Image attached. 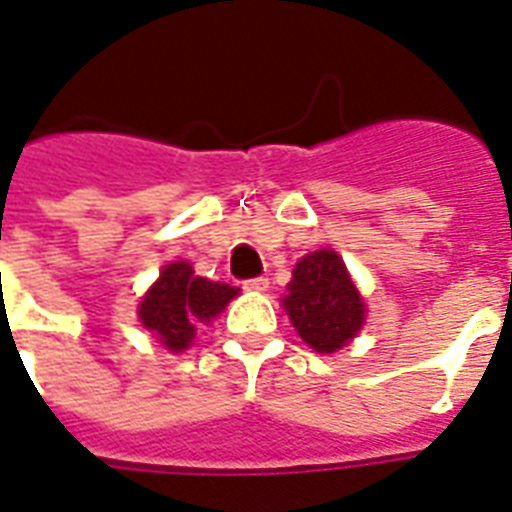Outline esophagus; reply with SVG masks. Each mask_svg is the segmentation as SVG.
<instances>
[{
	"label": "esophagus",
	"mask_w": 512,
	"mask_h": 512,
	"mask_svg": "<svg viewBox=\"0 0 512 512\" xmlns=\"http://www.w3.org/2000/svg\"><path fill=\"white\" fill-rule=\"evenodd\" d=\"M268 278L265 276H257V278H247V281H244V289H247V292H265V289H268Z\"/></svg>",
	"instance_id": "esophagus-1"
}]
</instances>
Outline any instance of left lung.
<instances>
[{"instance_id":"1","label":"left lung","mask_w":512,"mask_h":512,"mask_svg":"<svg viewBox=\"0 0 512 512\" xmlns=\"http://www.w3.org/2000/svg\"><path fill=\"white\" fill-rule=\"evenodd\" d=\"M286 289V313L297 334L315 352L342 350L363 326V299L357 294L342 257L331 249L302 257L292 273V284Z\"/></svg>"}]
</instances>
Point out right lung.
<instances>
[{"mask_svg":"<svg viewBox=\"0 0 512 512\" xmlns=\"http://www.w3.org/2000/svg\"><path fill=\"white\" fill-rule=\"evenodd\" d=\"M236 294L234 286L194 276L189 263H170L141 299L139 318L168 350L181 352L194 339V326L215 318Z\"/></svg>","mask_w":512,"mask_h":512,"instance_id":"1","label":"right lung"}]
</instances>
